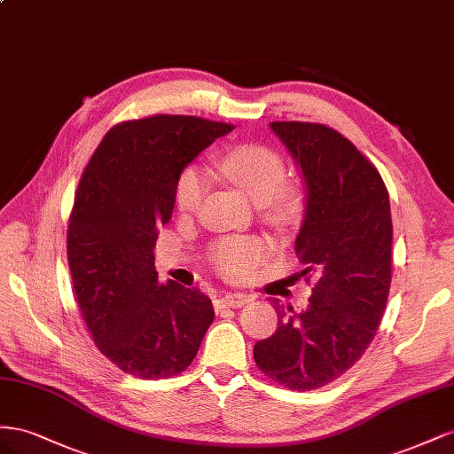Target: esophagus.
<instances>
[{
  "mask_svg": "<svg viewBox=\"0 0 454 454\" xmlns=\"http://www.w3.org/2000/svg\"><path fill=\"white\" fill-rule=\"evenodd\" d=\"M247 301L249 299L245 294H238V293L223 294L215 301V309H216V312H220V309H226V308H239L243 304H247Z\"/></svg>",
  "mask_w": 454,
  "mask_h": 454,
  "instance_id": "esophagus-1",
  "label": "esophagus"
}]
</instances>
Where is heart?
<instances>
[{
  "mask_svg": "<svg viewBox=\"0 0 454 454\" xmlns=\"http://www.w3.org/2000/svg\"><path fill=\"white\" fill-rule=\"evenodd\" d=\"M216 169L224 180L262 209L276 226H289L299 218L304 205V192L299 184L283 183V158L268 146L239 145L226 150L216 160ZM207 193V175L198 167L180 173L175 188L178 213L190 215L200 209ZM274 253V245L262 236H230L218 239L211 249V262L220 274L239 279Z\"/></svg>",
  "mask_w": 454,
  "mask_h": 454,
  "instance_id": "obj_1",
  "label": "heart"
}]
</instances>
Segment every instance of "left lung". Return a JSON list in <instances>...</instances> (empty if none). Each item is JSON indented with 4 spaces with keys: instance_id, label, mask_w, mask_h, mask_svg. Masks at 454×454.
Returning <instances> with one entry per match:
<instances>
[{
    "instance_id": "obj_1",
    "label": "left lung",
    "mask_w": 454,
    "mask_h": 454,
    "mask_svg": "<svg viewBox=\"0 0 454 454\" xmlns=\"http://www.w3.org/2000/svg\"><path fill=\"white\" fill-rule=\"evenodd\" d=\"M299 171L306 203L294 251L319 281L308 306L276 304L278 331L254 344L266 377L291 390L339 379L377 334L392 281L390 196L352 142L319 123H270Z\"/></svg>"
}]
</instances>
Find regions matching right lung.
<instances>
[{"label": "right lung", "mask_w": 454, "mask_h": 454, "mask_svg": "<svg viewBox=\"0 0 454 454\" xmlns=\"http://www.w3.org/2000/svg\"><path fill=\"white\" fill-rule=\"evenodd\" d=\"M230 131L192 115L120 123L77 186L68 226L75 299L100 352L133 377L183 372L215 319L200 289L158 281L153 247L171 220L180 173Z\"/></svg>", "instance_id": "obj_1"}]
</instances>
